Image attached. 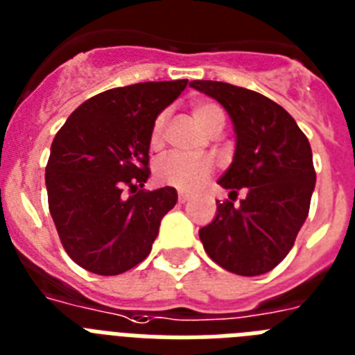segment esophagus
Here are the masks:
<instances>
[{
  "mask_svg": "<svg viewBox=\"0 0 355 355\" xmlns=\"http://www.w3.org/2000/svg\"><path fill=\"white\" fill-rule=\"evenodd\" d=\"M178 199H180V203H187L190 199V196L187 194V192H180V194H178Z\"/></svg>",
  "mask_w": 355,
  "mask_h": 355,
  "instance_id": "34e87169",
  "label": "esophagus"
}]
</instances>
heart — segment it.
Here are the masks:
<instances>
[{"instance_id":"1","label":"heart","mask_w":355,"mask_h":355,"mask_svg":"<svg viewBox=\"0 0 355 355\" xmlns=\"http://www.w3.org/2000/svg\"><path fill=\"white\" fill-rule=\"evenodd\" d=\"M194 119L199 127L203 128L207 134L214 130L223 128L225 125V112L219 105L212 101H199L192 108ZM165 114H159L152 125L150 143L154 146L159 145L161 137H163V128H165ZM212 174V163L207 157L201 156H190L184 152H171L165 154L156 161L154 165V175L156 180L163 184H171L180 190H198L203 187V183L209 180Z\"/></svg>"}]
</instances>
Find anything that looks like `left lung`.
<instances>
[{"label": "left lung", "mask_w": 355, "mask_h": 355, "mask_svg": "<svg viewBox=\"0 0 355 355\" xmlns=\"http://www.w3.org/2000/svg\"><path fill=\"white\" fill-rule=\"evenodd\" d=\"M190 87L223 105L236 130L232 165L218 183L232 201H218L199 239L212 261L237 276H261L294 247L315 187L312 148L285 108L254 90L221 81ZM245 198L234 205L236 192Z\"/></svg>", "instance_id": "left-lung-1"}]
</instances>
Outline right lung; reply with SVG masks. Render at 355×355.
Masks as SVG:
<instances>
[{"label":"right lung","mask_w":355,"mask_h":355,"mask_svg":"<svg viewBox=\"0 0 355 355\" xmlns=\"http://www.w3.org/2000/svg\"><path fill=\"white\" fill-rule=\"evenodd\" d=\"M189 79L128 85L87 99L55 134L45 168L49 210L61 245L81 268L118 276L152 250L172 187L143 190L152 125ZM128 186L142 190L128 198Z\"/></svg>","instance_id":"obj_1"}]
</instances>
